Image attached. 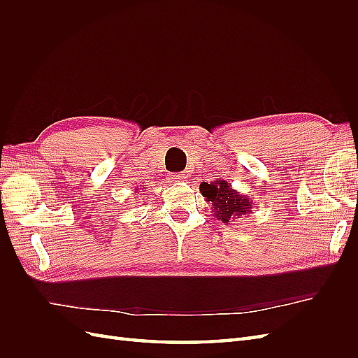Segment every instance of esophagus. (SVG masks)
I'll return each mask as SVG.
<instances>
[{
	"instance_id": "esophagus-1",
	"label": "esophagus",
	"mask_w": 358,
	"mask_h": 358,
	"mask_svg": "<svg viewBox=\"0 0 358 358\" xmlns=\"http://www.w3.org/2000/svg\"><path fill=\"white\" fill-rule=\"evenodd\" d=\"M171 179H175L176 182H182V180H187V176L185 175H180V173L178 175V173H176V175H173Z\"/></svg>"
}]
</instances>
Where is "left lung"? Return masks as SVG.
Instances as JSON below:
<instances>
[{
  "label": "left lung",
  "mask_w": 358,
  "mask_h": 358,
  "mask_svg": "<svg viewBox=\"0 0 358 358\" xmlns=\"http://www.w3.org/2000/svg\"><path fill=\"white\" fill-rule=\"evenodd\" d=\"M200 192L204 200L210 203L215 218L224 224L243 218V216L251 213L254 208V201L249 199V196L233 189L231 183L224 179L213 180L210 183L203 182L200 185Z\"/></svg>",
  "instance_id": "8db88e82"
}]
</instances>
